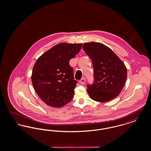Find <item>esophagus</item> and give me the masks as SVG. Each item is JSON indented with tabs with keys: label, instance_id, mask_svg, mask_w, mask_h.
<instances>
[{
	"label": "esophagus",
	"instance_id": "1",
	"mask_svg": "<svg viewBox=\"0 0 151 151\" xmlns=\"http://www.w3.org/2000/svg\"><path fill=\"white\" fill-rule=\"evenodd\" d=\"M79 82H80V83L81 84H84L85 83H86V78H83L82 79L79 81Z\"/></svg>",
	"mask_w": 151,
	"mask_h": 151
}]
</instances>
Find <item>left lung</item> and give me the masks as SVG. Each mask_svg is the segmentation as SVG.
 I'll use <instances>...</instances> for the list:
<instances>
[{
    "instance_id": "left-lung-1",
    "label": "left lung",
    "mask_w": 151,
    "mask_h": 151,
    "mask_svg": "<svg viewBox=\"0 0 151 151\" xmlns=\"http://www.w3.org/2000/svg\"><path fill=\"white\" fill-rule=\"evenodd\" d=\"M83 49L91 58L94 68L92 85L87 92L93 100L106 102L121 93L127 79L124 64L111 49L99 42L85 43Z\"/></svg>"
}]
</instances>
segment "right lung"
Instances as JSON below:
<instances>
[{
	"mask_svg": "<svg viewBox=\"0 0 151 151\" xmlns=\"http://www.w3.org/2000/svg\"><path fill=\"white\" fill-rule=\"evenodd\" d=\"M82 46V43H59L37 60L32 82L39 97L47 105L60 108L72 100L77 81L69 61Z\"/></svg>",
	"mask_w": 151,
	"mask_h": 151,
	"instance_id": "1",
	"label": "right lung"
}]
</instances>
